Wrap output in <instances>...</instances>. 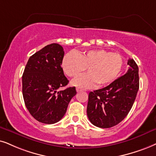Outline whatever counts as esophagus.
<instances>
[{"label":"esophagus","instance_id":"esophagus-1","mask_svg":"<svg viewBox=\"0 0 156 156\" xmlns=\"http://www.w3.org/2000/svg\"><path fill=\"white\" fill-rule=\"evenodd\" d=\"M76 90L77 92H80V91H82V90H83V89H82V88H77Z\"/></svg>","mask_w":156,"mask_h":156}]
</instances>
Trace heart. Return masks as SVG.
Here are the masks:
<instances>
[{
	"mask_svg": "<svg viewBox=\"0 0 156 156\" xmlns=\"http://www.w3.org/2000/svg\"><path fill=\"white\" fill-rule=\"evenodd\" d=\"M124 65V59L117 53L105 50H94L83 53L69 52L62 60V68L69 77H76L87 68L88 73L72 80L73 86L92 88L96 83L104 86L113 82Z\"/></svg>",
	"mask_w": 156,
	"mask_h": 156,
	"instance_id": "obj_1",
	"label": "heart"
}]
</instances>
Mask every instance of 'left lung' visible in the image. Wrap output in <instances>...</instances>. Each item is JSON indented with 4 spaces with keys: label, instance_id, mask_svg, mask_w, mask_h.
<instances>
[{
    "label": "left lung",
    "instance_id": "1",
    "mask_svg": "<svg viewBox=\"0 0 156 156\" xmlns=\"http://www.w3.org/2000/svg\"><path fill=\"white\" fill-rule=\"evenodd\" d=\"M127 73L101 89L88 95L87 115L94 125L110 128L126 117L139 89L138 66L133 59L127 61Z\"/></svg>",
    "mask_w": 156,
    "mask_h": 156
}]
</instances>
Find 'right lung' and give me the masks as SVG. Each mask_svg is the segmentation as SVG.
Returning a JSON list of instances; mask_svg holds the SVG:
<instances>
[{
    "label": "right lung",
    "instance_id": "right-lung-1",
    "mask_svg": "<svg viewBox=\"0 0 156 156\" xmlns=\"http://www.w3.org/2000/svg\"><path fill=\"white\" fill-rule=\"evenodd\" d=\"M64 57L59 44L47 45L29 58L22 76V93L31 115L44 124H55L63 117L76 87L60 88L69 80L61 68Z\"/></svg>",
    "mask_w": 156,
    "mask_h": 156
}]
</instances>
